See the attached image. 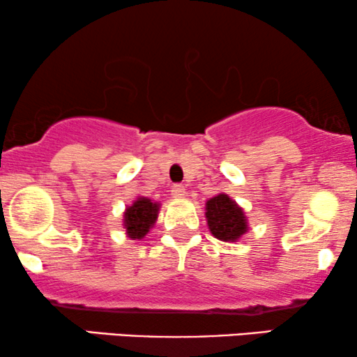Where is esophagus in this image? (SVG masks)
Here are the masks:
<instances>
[{"label":"esophagus","mask_w":357,"mask_h":357,"mask_svg":"<svg viewBox=\"0 0 357 357\" xmlns=\"http://www.w3.org/2000/svg\"><path fill=\"white\" fill-rule=\"evenodd\" d=\"M170 193H172L175 200H180V198L185 197V187L183 185H174V187L170 188Z\"/></svg>","instance_id":"1"}]
</instances>
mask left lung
<instances>
[{
    "instance_id": "obj_1",
    "label": "left lung",
    "mask_w": 357,
    "mask_h": 357,
    "mask_svg": "<svg viewBox=\"0 0 357 357\" xmlns=\"http://www.w3.org/2000/svg\"><path fill=\"white\" fill-rule=\"evenodd\" d=\"M205 216L211 234L225 243H234L248 233L249 226L244 210L226 193H220L206 202Z\"/></svg>"
}]
</instances>
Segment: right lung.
<instances>
[{
	"instance_id": "obj_1",
	"label": "right lung",
	"mask_w": 357,
	"mask_h": 357,
	"mask_svg": "<svg viewBox=\"0 0 357 357\" xmlns=\"http://www.w3.org/2000/svg\"><path fill=\"white\" fill-rule=\"evenodd\" d=\"M157 215H159V203L146 197H139L124 211L123 226L126 228V234L134 241L142 239L154 226Z\"/></svg>"
}]
</instances>
